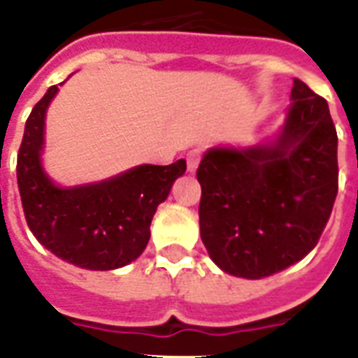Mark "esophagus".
Returning <instances> with one entry per match:
<instances>
[{"label": "esophagus", "instance_id": "34e87169", "mask_svg": "<svg viewBox=\"0 0 358 358\" xmlns=\"http://www.w3.org/2000/svg\"><path fill=\"white\" fill-rule=\"evenodd\" d=\"M199 161H201V151H199V149H192V151L186 155L187 171L196 172L197 166H199Z\"/></svg>", "mask_w": 358, "mask_h": 358}]
</instances>
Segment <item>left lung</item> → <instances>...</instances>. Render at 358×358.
Wrapping results in <instances>:
<instances>
[{"label": "left lung", "instance_id": "left-lung-1", "mask_svg": "<svg viewBox=\"0 0 358 358\" xmlns=\"http://www.w3.org/2000/svg\"><path fill=\"white\" fill-rule=\"evenodd\" d=\"M271 147L211 149L197 169L199 231L227 273L262 279L318 244L337 196V131L326 99L294 79Z\"/></svg>", "mask_w": 358, "mask_h": 358}]
</instances>
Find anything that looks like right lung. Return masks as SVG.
I'll use <instances>...</instances> for the list:
<instances>
[{
  "label": "right lung",
  "mask_w": 358,
  "mask_h": 358,
  "mask_svg": "<svg viewBox=\"0 0 358 358\" xmlns=\"http://www.w3.org/2000/svg\"><path fill=\"white\" fill-rule=\"evenodd\" d=\"M56 92L54 85L34 104L17 155L24 219L40 244L57 257L83 269H118L141 256L155 211L186 172V161L141 164L92 186H54L40 166V151L46 108Z\"/></svg>",
  "instance_id": "1"
}]
</instances>
